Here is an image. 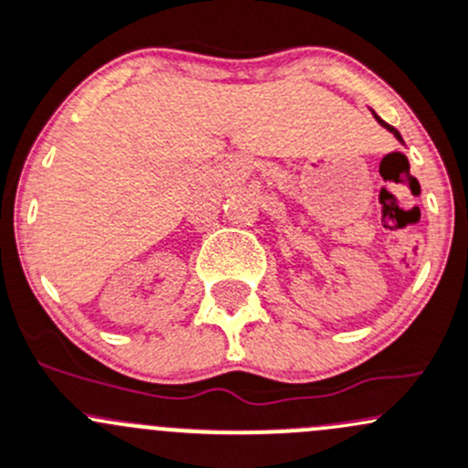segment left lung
<instances>
[{"instance_id": "obj_1", "label": "left lung", "mask_w": 468, "mask_h": 468, "mask_svg": "<svg viewBox=\"0 0 468 468\" xmlns=\"http://www.w3.org/2000/svg\"><path fill=\"white\" fill-rule=\"evenodd\" d=\"M373 116H375V119H378V123H379V125H382V128H387V130H388V133H391V134H393V137H396V139H398V142H400V144H405V142H402L400 133H398V130H396V128H393V125H388V123H387V121H382V119H379V116H378V113H375V112H373Z\"/></svg>"}]
</instances>
